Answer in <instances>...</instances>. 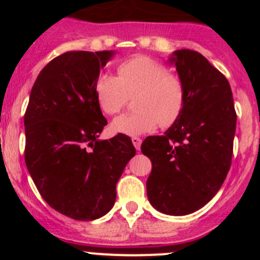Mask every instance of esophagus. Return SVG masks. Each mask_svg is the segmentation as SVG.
<instances>
[{
  "instance_id": "1",
  "label": "esophagus",
  "mask_w": 260,
  "mask_h": 260,
  "mask_svg": "<svg viewBox=\"0 0 260 260\" xmlns=\"http://www.w3.org/2000/svg\"><path fill=\"white\" fill-rule=\"evenodd\" d=\"M132 143H133V146L136 147V149H137V151H140V149H141V143H142V140H141V138H138V137H133L132 138Z\"/></svg>"
}]
</instances>
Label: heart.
<instances>
[{"label": "heart", "instance_id": "obj_1", "mask_svg": "<svg viewBox=\"0 0 260 260\" xmlns=\"http://www.w3.org/2000/svg\"><path fill=\"white\" fill-rule=\"evenodd\" d=\"M96 99L106 113L117 114L129 96L137 95L133 113L123 114L112 122L115 133L140 136L158 125L174 124L182 113L186 88L182 79L169 73L161 62L137 56L118 67V77L102 74L95 84Z\"/></svg>", "mask_w": 260, "mask_h": 260}]
</instances>
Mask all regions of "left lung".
Returning <instances> with one entry per match:
<instances>
[{
  "mask_svg": "<svg viewBox=\"0 0 260 260\" xmlns=\"http://www.w3.org/2000/svg\"><path fill=\"white\" fill-rule=\"evenodd\" d=\"M167 61L185 84V107L164 136H149L141 149L152 162L151 205L182 216L205 206L226 179L237 113L229 81L200 52L176 50Z\"/></svg>",
  "mask_w": 260,
  "mask_h": 260,
  "instance_id": "obj_1",
  "label": "left lung"
}]
</instances>
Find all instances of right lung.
Wrapping results in <instances>:
<instances>
[{
  "label": "right lung",
  "instance_id": "right-lung-1",
  "mask_svg": "<svg viewBox=\"0 0 260 260\" xmlns=\"http://www.w3.org/2000/svg\"><path fill=\"white\" fill-rule=\"evenodd\" d=\"M114 55L68 51L52 59L36 78L23 118L25 162L34 183L54 210L75 220L111 211L115 185L136 154L127 136L99 140L107 119L95 84Z\"/></svg>",
  "mask_w": 260,
  "mask_h": 260
}]
</instances>
